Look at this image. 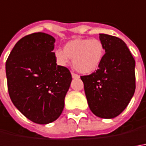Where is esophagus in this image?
Returning a JSON list of instances; mask_svg holds the SVG:
<instances>
[{
    "label": "esophagus",
    "instance_id": "esophagus-1",
    "mask_svg": "<svg viewBox=\"0 0 146 146\" xmlns=\"http://www.w3.org/2000/svg\"><path fill=\"white\" fill-rule=\"evenodd\" d=\"M71 75H72V77H73V78H79V77H80L77 74H76V73H71Z\"/></svg>",
    "mask_w": 146,
    "mask_h": 146
}]
</instances>
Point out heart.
I'll return each mask as SVG.
<instances>
[{
    "instance_id": "heart-1",
    "label": "heart",
    "mask_w": 146,
    "mask_h": 146,
    "mask_svg": "<svg viewBox=\"0 0 146 146\" xmlns=\"http://www.w3.org/2000/svg\"><path fill=\"white\" fill-rule=\"evenodd\" d=\"M58 65L65 66L72 59L74 69L82 74H90L98 70L106 54L105 44L101 40L76 38L67 42L64 50L55 51Z\"/></svg>"
}]
</instances>
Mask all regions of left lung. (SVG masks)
<instances>
[{
	"label": "left lung",
	"mask_w": 146,
	"mask_h": 146,
	"mask_svg": "<svg viewBox=\"0 0 146 146\" xmlns=\"http://www.w3.org/2000/svg\"><path fill=\"white\" fill-rule=\"evenodd\" d=\"M106 54L94 73L81 77L90 110L98 117L121 114L135 92V60L126 44L117 36L100 33Z\"/></svg>",
	"instance_id": "left-lung-1"
}]
</instances>
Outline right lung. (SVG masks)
Instances as JSON below:
<instances>
[{
  "instance_id": "add662e5",
  "label": "right lung",
  "mask_w": 146,
  "mask_h": 146,
  "mask_svg": "<svg viewBox=\"0 0 146 146\" xmlns=\"http://www.w3.org/2000/svg\"><path fill=\"white\" fill-rule=\"evenodd\" d=\"M55 38L35 33L19 40L5 64L8 90L22 114L36 124L56 121L72 81L69 70L56 65Z\"/></svg>"
}]
</instances>
